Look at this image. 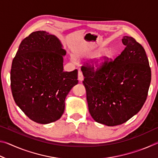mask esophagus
<instances>
[{"mask_svg": "<svg viewBox=\"0 0 158 158\" xmlns=\"http://www.w3.org/2000/svg\"><path fill=\"white\" fill-rule=\"evenodd\" d=\"M78 79L79 81H83L84 80V76H83V74L81 71L78 72Z\"/></svg>", "mask_w": 158, "mask_h": 158, "instance_id": "obj_1", "label": "esophagus"}]
</instances>
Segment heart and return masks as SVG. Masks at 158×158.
<instances>
[{"mask_svg": "<svg viewBox=\"0 0 158 158\" xmlns=\"http://www.w3.org/2000/svg\"><path fill=\"white\" fill-rule=\"evenodd\" d=\"M102 57H100V58H99V62H101V61H102Z\"/></svg>", "mask_w": 158, "mask_h": 158, "instance_id": "heart-1", "label": "heart"}]
</instances>
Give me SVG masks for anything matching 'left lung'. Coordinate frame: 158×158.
Listing matches in <instances>:
<instances>
[{"mask_svg": "<svg viewBox=\"0 0 158 158\" xmlns=\"http://www.w3.org/2000/svg\"><path fill=\"white\" fill-rule=\"evenodd\" d=\"M122 42L125 49L114 60H105L97 69L88 63L81 68L90 114L107 126L124 123L137 114L151 84V70L143 47L132 37H123Z\"/></svg>", "mask_w": 158, "mask_h": 158, "instance_id": "obj_1", "label": "left lung"}]
</instances>
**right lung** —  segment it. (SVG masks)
<instances>
[{"label": "right lung", "instance_id": "right-lung-1", "mask_svg": "<svg viewBox=\"0 0 158 158\" xmlns=\"http://www.w3.org/2000/svg\"><path fill=\"white\" fill-rule=\"evenodd\" d=\"M66 52L46 31L33 32L21 41L12 60L10 81L13 98L32 121L47 124L60 118L66 96L78 84V71H63Z\"/></svg>", "mask_w": 158, "mask_h": 158}]
</instances>
